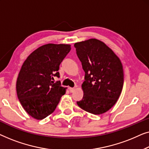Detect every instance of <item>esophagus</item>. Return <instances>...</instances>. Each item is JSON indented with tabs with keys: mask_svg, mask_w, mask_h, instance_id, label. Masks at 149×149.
<instances>
[{
	"mask_svg": "<svg viewBox=\"0 0 149 149\" xmlns=\"http://www.w3.org/2000/svg\"><path fill=\"white\" fill-rule=\"evenodd\" d=\"M75 88H70V93H74V92L75 91Z\"/></svg>",
	"mask_w": 149,
	"mask_h": 149,
	"instance_id": "1",
	"label": "esophagus"
}]
</instances>
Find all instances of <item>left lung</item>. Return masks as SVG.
Segmentation results:
<instances>
[{"label": "left lung", "mask_w": 149, "mask_h": 149, "mask_svg": "<svg viewBox=\"0 0 149 149\" xmlns=\"http://www.w3.org/2000/svg\"><path fill=\"white\" fill-rule=\"evenodd\" d=\"M74 47L85 72L84 96L77 105L91 113H104L116 103L122 91L124 75L121 61L99 40L76 42Z\"/></svg>", "instance_id": "obj_1"}]
</instances>
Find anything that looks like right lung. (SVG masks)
Masks as SVG:
<instances>
[{
	"mask_svg": "<svg viewBox=\"0 0 149 149\" xmlns=\"http://www.w3.org/2000/svg\"><path fill=\"white\" fill-rule=\"evenodd\" d=\"M71 50V45L47 44L38 48L25 61L17 79V97L25 111L36 119H42L54 112L65 94L60 81L59 65Z\"/></svg>",
	"mask_w": 149,
	"mask_h": 149,
	"instance_id": "add662e5",
	"label": "right lung"
}]
</instances>
